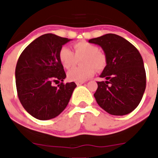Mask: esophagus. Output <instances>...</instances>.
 Wrapping results in <instances>:
<instances>
[{"label": "esophagus", "instance_id": "esophagus-1", "mask_svg": "<svg viewBox=\"0 0 158 158\" xmlns=\"http://www.w3.org/2000/svg\"><path fill=\"white\" fill-rule=\"evenodd\" d=\"M83 83H85V82H84V81H82V82H76V84L77 85H82Z\"/></svg>", "mask_w": 158, "mask_h": 158}]
</instances>
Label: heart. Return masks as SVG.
Wrapping results in <instances>:
<instances>
[{
    "label": "heart",
    "mask_w": 158,
    "mask_h": 158,
    "mask_svg": "<svg viewBox=\"0 0 158 158\" xmlns=\"http://www.w3.org/2000/svg\"><path fill=\"white\" fill-rule=\"evenodd\" d=\"M75 54L71 49L63 47L59 52V59L62 65L69 69L81 60V67H75L67 73V79L72 82H82L94 76L95 69L102 70L106 65V56L100 52L97 46L86 41H80L73 45Z\"/></svg>",
    "instance_id": "obj_1"
}]
</instances>
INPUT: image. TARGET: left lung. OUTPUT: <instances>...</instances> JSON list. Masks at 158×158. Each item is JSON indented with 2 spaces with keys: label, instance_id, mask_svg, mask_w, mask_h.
Returning <instances> with one entry per match:
<instances>
[{
  "label": "left lung",
  "instance_id": "1",
  "mask_svg": "<svg viewBox=\"0 0 158 158\" xmlns=\"http://www.w3.org/2000/svg\"><path fill=\"white\" fill-rule=\"evenodd\" d=\"M100 46L106 56V66L100 75L106 81L97 82L94 94L98 106L113 115H125L141 101L146 88V73L142 57L136 47L118 35L108 33L89 40Z\"/></svg>",
  "mask_w": 158,
  "mask_h": 158
}]
</instances>
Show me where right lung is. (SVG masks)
Segmentation results:
<instances>
[{
  "instance_id": "obj_1",
  "label": "right lung",
  "mask_w": 158,
  "mask_h": 158,
  "mask_svg": "<svg viewBox=\"0 0 158 158\" xmlns=\"http://www.w3.org/2000/svg\"><path fill=\"white\" fill-rule=\"evenodd\" d=\"M71 40L52 33L39 36L20 54L15 69L19 100L35 118L49 120L58 116L69 103L75 82L63 83L66 77L59 52ZM58 87L53 82L60 81Z\"/></svg>"
}]
</instances>
